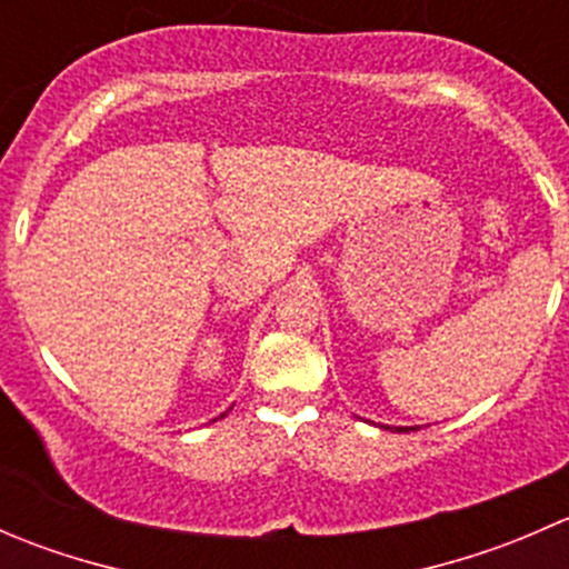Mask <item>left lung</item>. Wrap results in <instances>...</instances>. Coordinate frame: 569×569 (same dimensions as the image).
<instances>
[{
  "instance_id": "8db88e82",
  "label": "left lung",
  "mask_w": 569,
  "mask_h": 569,
  "mask_svg": "<svg viewBox=\"0 0 569 569\" xmlns=\"http://www.w3.org/2000/svg\"><path fill=\"white\" fill-rule=\"evenodd\" d=\"M388 429V427H386ZM410 429H416V427H396V432H410Z\"/></svg>"
}]
</instances>
